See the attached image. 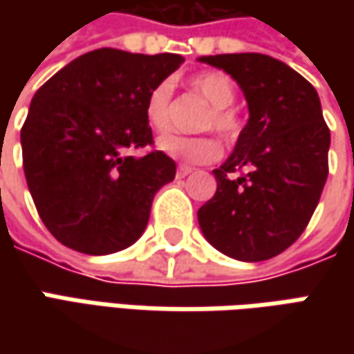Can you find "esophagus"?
<instances>
[{
  "label": "esophagus",
  "mask_w": 354,
  "mask_h": 354,
  "mask_svg": "<svg viewBox=\"0 0 354 354\" xmlns=\"http://www.w3.org/2000/svg\"><path fill=\"white\" fill-rule=\"evenodd\" d=\"M191 171H193V167H189V165H179V167H177V175H179V177H185V175H189Z\"/></svg>",
  "instance_id": "obj_1"
}]
</instances>
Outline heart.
Returning a JSON list of instances; mask_svg holds the SVG:
<instances>
[{
    "label": "heart",
    "instance_id": "b5f03b06",
    "mask_svg": "<svg viewBox=\"0 0 354 354\" xmlns=\"http://www.w3.org/2000/svg\"><path fill=\"white\" fill-rule=\"evenodd\" d=\"M189 88L205 104H209V112L201 120V129H214L225 140H236L242 120L232 102L236 100L234 80L223 71H207L193 76ZM171 82H159L149 90L145 98V120L149 128L163 133L171 128ZM159 149L167 156L179 159L189 165H205L216 161L223 153V145L214 136H163Z\"/></svg>",
    "mask_w": 354,
    "mask_h": 354
}]
</instances>
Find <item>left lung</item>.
I'll return each mask as SVG.
<instances>
[{
	"mask_svg": "<svg viewBox=\"0 0 354 354\" xmlns=\"http://www.w3.org/2000/svg\"><path fill=\"white\" fill-rule=\"evenodd\" d=\"M244 92L250 120L214 169L216 193L198 209L216 250L260 262L290 248L309 225L329 175L331 133L315 88L286 62L260 53L203 57Z\"/></svg>",
	"mask_w": 354,
	"mask_h": 354,
	"instance_id": "obj_1",
	"label": "left lung"
}]
</instances>
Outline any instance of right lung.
<instances>
[{
	"label": "right lung",
	"instance_id": "right-lung-1",
	"mask_svg": "<svg viewBox=\"0 0 354 354\" xmlns=\"http://www.w3.org/2000/svg\"><path fill=\"white\" fill-rule=\"evenodd\" d=\"M183 61L96 48L35 92L21 128L23 169L43 225L61 244L98 256L142 236L156 193L175 177V161L153 145L145 98ZM143 147V156L129 153Z\"/></svg>",
	"mask_w": 354,
	"mask_h": 354
}]
</instances>
